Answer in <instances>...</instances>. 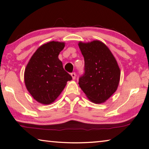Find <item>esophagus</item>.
I'll return each instance as SVG.
<instances>
[{
  "label": "esophagus",
  "mask_w": 149,
  "mask_h": 149,
  "mask_svg": "<svg viewBox=\"0 0 149 149\" xmlns=\"http://www.w3.org/2000/svg\"><path fill=\"white\" fill-rule=\"evenodd\" d=\"M71 75H72L73 79H75V77H76V74H75V72H72V74H71Z\"/></svg>",
  "instance_id": "obj_1"
}]
</instances>
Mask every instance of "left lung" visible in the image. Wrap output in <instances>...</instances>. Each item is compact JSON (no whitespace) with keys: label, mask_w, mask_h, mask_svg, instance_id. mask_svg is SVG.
I'll use <instances>...</instances> for the list:
<instances>
[{"label":"left lung","mask_w":149,"mask_h":149,"mask_svg":"<svg viewBox=\"0 0 149 149\" xmlns=\"http://www.w3.org/2000/svg\"><path fill=\"white\" fill-rule=\"evenodd\" d=\"M84 57V74L79 85L90 100L95 103L105 102L116 91L120 70L112 52L99 41L78 44Z\"/></svg>","instance_id":"1"}]
</instances>
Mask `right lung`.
<instances>
[{"mask_svg":"<svg viewBox=\"0 0 149 149\" xmlns=\"http://www.w3.org/2000/svg\"><path fill=\"white\" fill-rule=\"evenodd\" d=\"M64 42L51 41L40 47L30 59L24 73L25 84L33 99L41 104L54 102L72 79L58 59Z\"/></svg>","mask_w":149,"mask_h":149,"instance_id":"right-lung-1","label":"right lung"}]
</instances>
